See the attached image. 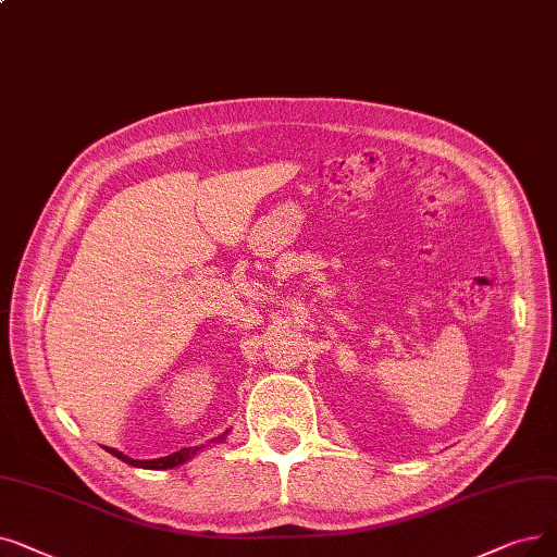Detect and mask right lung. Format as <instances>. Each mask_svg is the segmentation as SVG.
<instances>
[{
	"label": "right lung",
	"instance_id": "1",
	"mask_svg": "<svg viewBox=\"0 0 557 557\" xmlns=\"http://www.w3.org/2000/svg\"><path fill=\"white\" fill-rule=\"evenodd\" d=\"M230 434V430H225L221 437H215V440H211L209 444H221L225 437ZM207 446V444H205ZM205 446H196V448H182V450H177V453H173V455H165V457H159V459H132V457H127V455H123L120 450H115V448H109V446H104L107 448V453H111V455H115L117 459H123V462H127V465H132V467H140V469H175V467H180V465H184V462H188L190 457H196Z\"/></svg>",
	"mask_w": 557,
	"mask_h": 557
}]
</instances>
